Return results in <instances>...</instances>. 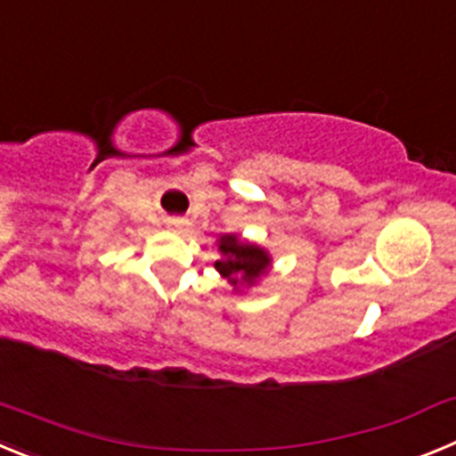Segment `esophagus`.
Here are the masks:
<instances>
[{"label":"esophagus","mask_w":456,"mask_h":456,"mask_svg":"<svg viewBox=\"0 0 456 456\" xmlns=\"http://www.w3.org/2000/svg\"><path fill=\"white\" fill-rule=\"evenodd\" d=\"M168 225H171L173 231H183V228H184V221H183V219H173Z\"/></svg>","instance_id":"esophagus-1"}]
</instances>
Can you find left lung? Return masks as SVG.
Wrapping results in <instances>:
<instances>
[{
  "label": "left lung",
  "instance_id": "obj_1",
  "mask_svg": "<svg viewBox=\"0 0 456 456\" xmlns=\"http://www.w3.org/2000/svg\"><path fill=\"white\" fill-rule=\"evenodd\" d=\"M221 260H216V272L224 278H228V283L232 288H251L260 281V276L267 273L272 267V257L265 248L257 244H248L241 241L237 235H224L219 240Z\"/></svg>",
  "mask_w": 456,
  "mask_h": 456
}]
</instances>
